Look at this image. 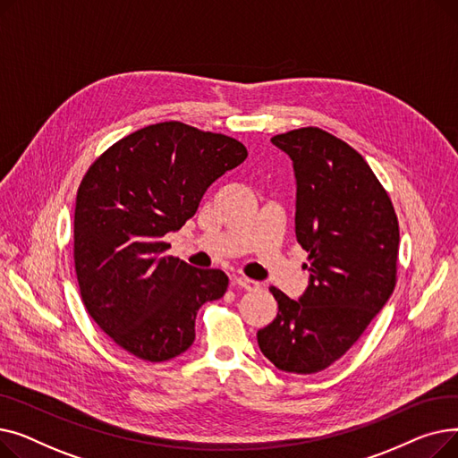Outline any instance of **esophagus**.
I'll list each match as a JSON object with an SVG mask.
<instances>
[{"label": "esophagus", "instance_id": "esophagus-1", "mask_svg": "<svg viewBox=\"0 0 458 458\" xmlns=\"http://www.w3.org/2000/svg\"><path fill=\"white\" fill-rule=\"evenodd\" d=\"M233 282H235L239 287H243V290H247V292H254V290H258V287H259V282L250 280V278H247V276H237Z\"/></svg>", "mask_w": 458, "mask_h": 458}]
</instances>
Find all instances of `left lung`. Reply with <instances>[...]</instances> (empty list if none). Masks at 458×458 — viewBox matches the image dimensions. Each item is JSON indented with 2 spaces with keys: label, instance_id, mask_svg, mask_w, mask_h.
I'll list each match as a JSON object with an SVG mask.
<instances>
[{
  "label": "left lung",
  "instance_id": "left-lung-1",
  "mask_svg": "<svg viewBox=\"0 0 458 458\" xmlns=\"http://www.w3.org/2000/svg\"><path fill=\"white\" fill-rule=\"evenodd\" d=\"M271 142L293 161L310 282L299 301L271 287L278 314L258 345L278 369L310 375L342 358L394 293L399 223L371 166L342 139L310 126Z\"/></svg>",
  "mask_w": 458,
  "mask_h": 458
}]
</instances>
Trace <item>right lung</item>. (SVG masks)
Here are the masks:
<instances>
[{"label": "right lung", "instance_id": "1", "mask_svg": "<svg viewBox=\"0 0 458 458\" xmlns=\"http://www.w3.org/2000/svg\"><path fill=\"white\" fill-rule=\"evenodd\" d=\"M247 156L228 135L171 120L126 135L89 166L76 197V275L89 316L118 347L165 362L195 342L199 308L226 293L228 276L165 256L163 237Z\"/></svg>", "mask_w": 458, "mask_h": 458}]
</instances>
